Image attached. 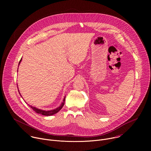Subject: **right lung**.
Returning <instances> with one entry per match:
<instances>
[{
    "label": "right lung",
    "mask_w": 151,
    "mask_h": 151,
    "mask_svg": "<svg viewBox=\"0 0 151 151\" xmlns=\"http://www.w3.org/2000/svg\"><path fill=\"white\" fill-rule=\"evenodd\" d=\"M22 59V58H21ZM21 59L20 60L19 62V64L20 63V61H21ZM19 92V91H18ZM65 98H66V96L64 97V99H63V102L61 103V104L58 107H57V109H55L54 110H52V111H43V110H41V109H37L35 107H33L32 106H30V107L32 109H33V110L34 111H35V112H36L37 114H41L42 115H45V116H51V115H52L54 114H57L58 112H59V111L61 110V109L63 107V106H64V101H65Z\"/></svg>",
    "instance_id": "add662e5"
}]
</instances>
